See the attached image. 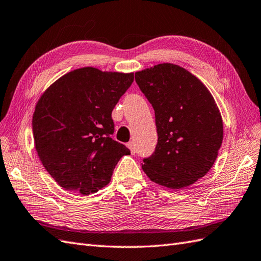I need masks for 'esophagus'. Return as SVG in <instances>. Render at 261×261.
<instances>
[{
  "label": "esophagus",
  "instance_id": "obj_1",
  "mask_svg": "<svg viewBox=\"0 0 261 261\" xmlns=\"http://www.w3.org/2000/svg\"><path fill=\"white\" fill-rule=\"evenodd\" d=\"M127 147L130 149V152H132V153H135V151H136V150H135V145H134L133 142L127 143Z\"/></svg>",
  "mask_w": 261,
  "mask_h": 261
}]
</instances>
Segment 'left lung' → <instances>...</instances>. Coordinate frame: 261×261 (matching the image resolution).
I'll return each mask as SVG.
<instances>
[{
	"label": "left lung",
	"mask_w": 261,
	"mask_h": 261,
	"mask_svg": "<svg viewBox=\"0 0 261 261\" xmlns=\"http://www.w3.org/2000/svg\"><path fill=\"white\" fill-rule=\"evenodd\" d=\"M140 91L154 111L158 142L143 170L170 189L193 185L215 163L223 122L214 97L185 68L160 63L135 73Z\"/></svg>",
	"instance_id": "1"
}]
</instances>
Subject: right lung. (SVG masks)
<instances>
[{
  "mask_svg": "<svg viewBox=\"0 0 261 261\" xmlns=\"http://www.w3.org/2000/svg\"><path fill=\"white\" fill-rule=\"evenodd\" d=\"M134 73L86 67L61 76L37 102L33 135L41 164L68 191L88 195L111 181L118 160L130 151L112 139V111Z\"/></svg>",
  "mask_w": 261,
  "mask_h": 261,
  "instance_id": "1",
  "label": "right lung"
}]
</instances>
